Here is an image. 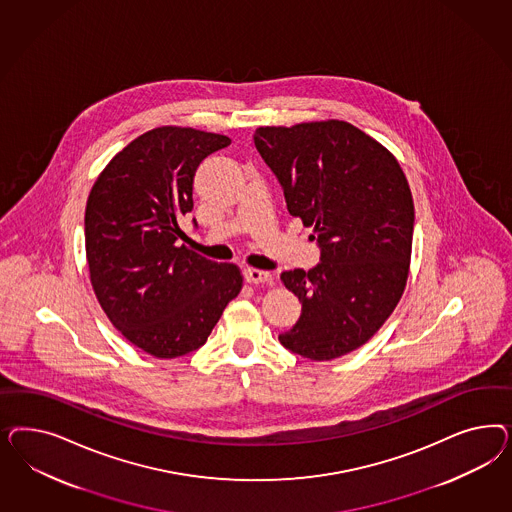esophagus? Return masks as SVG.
Wrapping results in <instances>:
<instances>
[{
    "instance_id": "obj_1",
    "label": "esophagus",
    "mask_w": 512,
    "mask_h": 512,
    "mask_svg": "<svg viewBox=\"0 0 512 512\" xmlns=\"http://www.w3.org/2000/svg\"><path fill=\"white\" fill-rule=\"evenodd\" d=\"M244 278L248 283H268V281H272V276L268 274V272H264V270H257V268H246L244 270Z\"/></svg>"
}]
</instances>
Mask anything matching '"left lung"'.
Wrapping results in <instances>:
<instances>
[{"mask_svg":"<svg viewBox=\"0 0 512 512\" xmlns=\"http://www.w3.org/2000/svg\"><path fill=\"white\" fill-rule=\"evenodd\" d=\"M253 140L289 214L313 229L321 249L308 272L281 274L302 313L279 341L310 360L343 357L370 340L402 298L415 225L407 178L385 146L340 120L259 127Z\"/></svg>","mask_w":512,"mask_h":512,"instance_id":"8db88e82","label":"left lung"}]
</instances>
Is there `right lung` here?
<instances>
[{"label": "right lung", "instance_id": "obj_1", "mask_svg": "<svg viewBox=\"0 0 512 512\" xmlns=\"http://www.w3.org/2000/svg\"><path fill=\"white\" fill-rule=\"evenodd\" d=\"M229 144L191 127H155L114 155L90 191L84 238L93 291L110 323L152 357L199 349L242 289L238 266L178 246L197 167Z\"/></svg>", "mask_w": 512, "mask_h": 512}]
</instances>
